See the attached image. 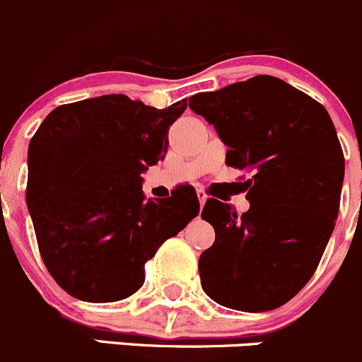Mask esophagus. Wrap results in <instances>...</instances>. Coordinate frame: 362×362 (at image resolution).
<instances>
[{"label": "esophagus", "instance_id": "34e87169", "mask_svg": "<svg viewBox=\"0 0 362 362\" xmlns=\"http://www.w3.org/2000/svg\"><path fill=\"white\" fill-rule=\"evenodd\" d=\"M197 197H199V202H200V206H204V204L207 202V193L204 192V189H197Z\"/></svg>", "mask_w": 362, "mask_h": 362}]
</instances>
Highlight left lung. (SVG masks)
<instances>
[{"mask_svg":"<svg viewBox=\"0 0 362 362\" xmlns=\"http://www.w3.org/2000/svg\"><path fill=\"white\" fill-rule=\"evenodd\" d=\"M228 146L226 163L249 170L242 216L207 200L216 240L200 255L209 298L242 312L288 303L310 281L334 230L345 158L326 107L268 74L189 98Z\"/></svg>","mask_w":362,"mask_h":362,"instance_id":"left-lung-1","label":"left lung"}]
</instances>
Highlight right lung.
Returning <instances> with one entry per match:
<instances>
[{
    "mask_svg": "<svg viewBox=\"0 0 362 362\" xmlns=\"http://www.w3.org/2000/svg\"><path fill=\"white\" fill-rule=\"evenodd\" d=\"M186 106L100 95L55 107L33 136L25 202L45 267L71 296L110 303L134 294L144 263L199 214L197 193L146 202L141 189Z\"/></svg>",
    "mask_w": 362,
    "mask_h": 362,
    "instance_id": "right-lung-1",
    "label": "right lung"
}]
</instances>
